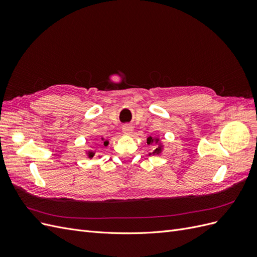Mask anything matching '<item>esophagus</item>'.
Masks as SVG:
<instances>
[{"instance_id":"34e87169","label":"esophagus","mask_w":257,"mask_h":257,"mask_svg":"<svg viewBox=\"0 0 257 257\" xmlns=\"http://www.w3.org/2000/svg\"><path fill=\"white\" fill-rule=\"evenodd\" d=\"M133 126L130 125V124H125V125L122 126V132L125 135H131L132 133H133Z\"/></svg>"}]
</instances>
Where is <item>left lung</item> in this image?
Wrapping results in <instances>:
<instances>
[{
    "label": "left lung",
    "mask_w": 257,
    "mask_h": 257,
    "mask_svg": "<svg viewBox=\"0 0 257 257\" xmlns=\"http://www.w3.org/2000/svg\"><path fill=\"white\" fill-rule=\"evenodd\" d=\"M147 144L148 145H152V144H155V149L149 153L150 154H153V155H160L163 151H164V144L162 143L161 138L160 137H152V136H149L147 138Z\"/></svg>",
    "instance_id": "obj_1"
}]
</instances>
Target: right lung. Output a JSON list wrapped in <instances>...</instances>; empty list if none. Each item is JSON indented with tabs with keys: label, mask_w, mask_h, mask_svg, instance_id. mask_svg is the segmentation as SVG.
Returning <instances> with one entry per match:
<instances>
[{
	"label": "right lung",
	"mask_w": 257,
	"mask_h": 257,
	"mask_svg": "<svg viewBox=\"0 0 257 257\" xmlns=\"http://www.w3.org/2000/svg\"><path fill=\"white\" fill-rule=\"evenodd\" d=\"M100 141H102V143H103V145H104L105 147H107V146H108V144H109V142H108V141H105V139H104L103 137L100 138ZM94 144L96 145V143H94ZM93 149H94V147H93L92 149H88V150H85V151H84V152H85V155H87V158H89V159H93V157H94L95 153H96V151H95V150H93ZM98 158L100 159L102 157H100V155H99Z\"/></svg>",
	"instance_id": "add662e5"
}]
</instances>
